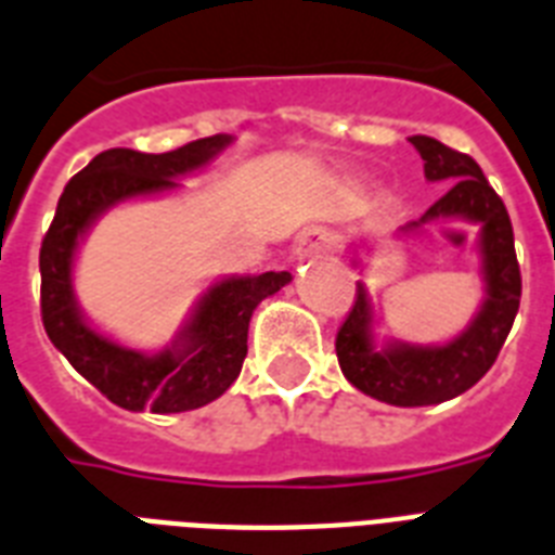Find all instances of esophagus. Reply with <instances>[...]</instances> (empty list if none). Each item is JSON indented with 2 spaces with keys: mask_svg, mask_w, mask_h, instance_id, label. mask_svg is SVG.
Here are the masks:
<instances>
[{
  "mask_svg": "<svg viewBox=\"0 0 555 555\" xmlns=\"http://www.w3.org/2000/svg\"><path fill=\"white\" fill-rule=\"evenodd\" d=\"M331 247V238H327V231L322 228H308L301 231L299 238H296V254L305 259V256H319Z\"/></svg>",
  "mask_w": 555,
  "mask_h": 555,
  "instance_id": "34e87169",
  "label": "esophagus"
}]
</instances>
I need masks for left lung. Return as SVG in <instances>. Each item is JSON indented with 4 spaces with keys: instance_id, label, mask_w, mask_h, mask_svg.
I'll use <instances>...</instances> for the list:
<instances>
[{
    "instance_id": "obj_1",
    "label": "left lung",
    "mask_w": 555,
    "mask_h": 555,
    "mask_svg": "<svg viewBox=\"0 0 555 555\" xmlns=\"http://www.w3.org/2000/svg\"><path fill=\"white\" fill-rule=\"evenodd\" d=\"M410 142L425 159L427 179H448V191L427 207L422 219L404 224V231L450 216L479 222L481 273L488 296L470 327L441 348H413L404 341H390L387 348L376 350L371 299L364 285H356L353 308L336 333V356L345 379L362 393L396 408H425L456 399L493 367L519 313L521 273L507 207L490 188L479 165L467 153L453 151L430 137H410Z\"/></svg>"
}]
</instances>
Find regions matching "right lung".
Segmentation results:
<instances>
[{"label": "right lung", "instance_id": "obj_1", "mask_svg": "<svg viewBox=\"0 0 555 555\" xmlns=\"http://www.w3.org/2000/svg\"><path fill=\"white\" fill-rule=\"evenodd\" d=\"M231 137L196 139L168 153L111 147L65 184L56 216L42 238V324L53 348L82 373L99 393L125 410L184 413L214 402L236 382L247 356V324L256 305L291 282L287 270L216 282L202 296L173 348L139 353L105 339L82 319L74 299V254L96 216L133 196L173 191L176 176L205 168Z\"/></svg>", "mask_w": 555, "mask_h": 555}]
</instances>
